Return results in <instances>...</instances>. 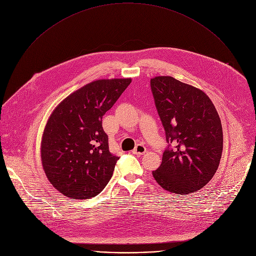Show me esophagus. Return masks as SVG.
Here are the masks:
<instances>
[{
    "label": "esophagus",
    "mask_w": 256,
    "mask_h": 256,
    "mask_svg": "<svg viewBox=\"0 0 256 256\" xmlns=\"http://www.w3.org/2000/svg\"><path fill=\"white\" fill-rule=\"evenodd\" d=\"M146 152H147V149H146V147H144V146H142V144H138L136 147L134 149V151H132V153L134 155H136V156H142Z\"/></svg>",
    "instance_id": "esophagus-1"
}]
</instances>
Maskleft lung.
I'll return each instance as SVG.
<instances>
[{"mask_svg": "<svg viewBox=\"0 0 256 256\" xmlns=\"http://www.w3.org/2000/svg\"><path fill=\"white\" fill-rule=\"evenodd\" d=\"M151 89L169 144L153 176L169 192H196L208 184L220 164V116L204 91L173 77L151 79Z\"/></svg>", "mask_w": 256, "mask_h": 256, "instance_id": "1", "label": "left lung"}]
</instances>
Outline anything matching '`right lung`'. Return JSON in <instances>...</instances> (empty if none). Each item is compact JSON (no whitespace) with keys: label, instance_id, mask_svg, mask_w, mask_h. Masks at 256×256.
I'll use <instances>...</instances> for the list:
<instances>
[{"label":"right lung","instance_id":"add662e5","mask_svg":"<svg viewBox=\"0 0 256 256\" xmlns=\"http://www.w3.org/2000/svg\"><path fill=\"white\" fill-rule=\"evenodd\" d=\"M132 79L93 81L64 98L52 112L42 140V162L52 186L70 198L100 194L120 159L109 152L102 116Z\"/></svg>","mask_w":256,"mask_h":256}]
</instances>
